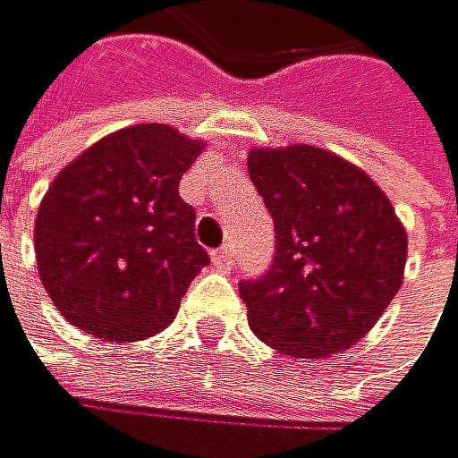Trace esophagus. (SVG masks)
<instances>
[{
	"instance_id": "1",
	"label": "esophagus",
	"mask_w": 458,
	"mask_h": 458,
	"mask_svg": "<svg viewBox=\"0 0 458 458\" xmlns=\"http://www.w3.org/2000/svg\"><path fill=\"white\" fill-rule=\"evenodd\" d=\"M210 259H214V264H216L219 270H231V264H233V248H231V244H225V248L210 253Z\"/></svg>"
}]
</instances>
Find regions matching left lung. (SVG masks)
Here are the masks:
<instances>
[{
	"label": "left lung",
	"mask_w": 458,
	"mask_h": 458,
	"mask_svg": "<svg viewBox=\"0 0 458 458\" xmlns=\"http://www.w3.org/2000/svg\"><path fill=\"white\" fill-rule=\"evenodd\" d=\"M248 174L276 227L267 273L239 281L250 329L293 358H329L380 321L408 239L360 168L315 146L256 148Z\"/></svg>",
	"instance_id": "left-lung-1"
}]
</instances>
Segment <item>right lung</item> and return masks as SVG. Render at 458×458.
I'll return each instance as SVG.
<instances>
[{"instance_id": "right-lung-1", "label": "right lung", "mask_w": 458, "mask_h": 458, "mask_svg": "<svg viewBox=\"0 0 458 458\" xmlns=\"http://www.w3.org/2000/svg\"><path fill=\"white\" fill-rule=\"evenodd\" d=\"M202 143L163 123L129 126L53 180L36 216L44 290L67 321L106 341L163 332L210 264L180 197Z\"/></svg>"}]
</instances>
